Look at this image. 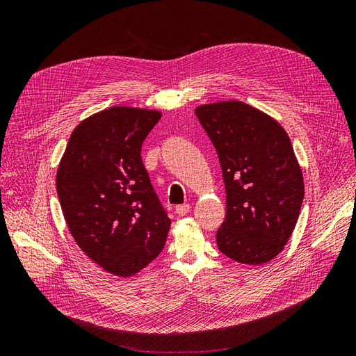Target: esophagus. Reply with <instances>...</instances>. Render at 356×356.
<instances>
[{"label": "esophagus", "mask_w": 356, "mask_h": 356, "mask_svg": "<svg viewBox=\"0 0 356 356\" xmlns=\"http://www.w3.org/2000/svg\"><path fill=\"white\" fill-rule=\"evenodd\" d=\"M191 211V207L188 203H184V204H178V207L175 208V212L178 213V215H186V213H188Z\"/></svg>", "instance_id": "34e87169"}]
</instances>
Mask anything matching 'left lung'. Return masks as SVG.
Listing matches in <instances>:
<instances>
[{
	"label": "left lung",
	"instance_id": "8db88e82",
	"mask_svg": "<svg viewBox=\"0 0 356 356\" xmlns=\"http://www.w3.org/2000/svg\"><path fill=\"white\" fill-rule=\"evenodd\" d=\"M195 113L217 149L227 193L218 250L238 263H268L288 243L305 197L289 136L273 117L238 99Z\"/></svg>",
	"mask_w": 356,
	"mask_h": 356
}]
</instances>
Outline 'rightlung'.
<instances>
[{
    "mask_svg": "<svg viewBox=\"0 0 356 356\" xmlns=\"http://www.w3.org/2000/svg\"><path fill=\"white\" fill-rule=\"evenodd\" d=\"M157 110L111 106L72 131L58 172L63 218L80 250L114 276L129 277L163 250L170 220L141 159Z\"/></svg>",
    "mask_w": 356,
    "mask_h": 356,
    "instance_id": "right-lung-1",
    "label": "right lung"
}]
</instances>
